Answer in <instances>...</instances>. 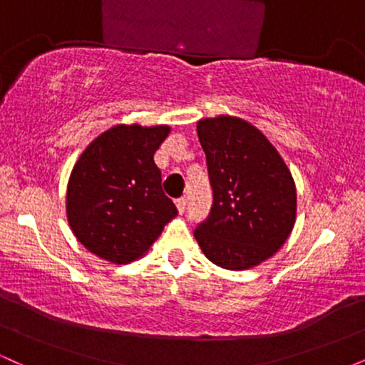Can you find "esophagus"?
<instances>
[{"mask_svg": "<svg viewBox=\"0 0 365 365\" xmlns=\"http://www.w3.org/2000/svg\"><path fill=\"white\" fill-rule=\"evenodd\" d=\"M175 204H177V209H178V212H183V211H185V206H187V200H185V197H180V199L175 200Z\"/></svg>", "mask_w": 365, "mask_h": 365, "instance_id": "1", "label": "esophagus"}]
</instances>
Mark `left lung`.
Segmentation results:
<instances>
[{
    "label": "left lung",
    "mask_w": 365,
    "mask_h": 365,
    "mask_svg": "<svg viewBox=\"0 0 365 365\" xmlns=\"http://www.w3.org/2000/svg\"><path fill=\"white\" fill-rule=\"evenodd\" d=\"M212 207L194 237L211 262L242 271L269 259L292 233L297 188L283 158L259 128L221 115L197 123Z\"/></svg>",
    "instance_id": "8db88e82"
}]
</instances>
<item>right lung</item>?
<instances>
[{
    "label": "right lung",
    "instance_id": "obj_1",
    "mask_svg": "<svg viewBox=\"0 0 365 365\" xmlns=\"http://www.w3.org/2000/svg\"><path fill=\"white\" fill-rule=\"evenodd\" d=\"M168 133V125H116L96 137L75 163L66 217L89 252L115 264L135 261L177 216L154 163Z\"/></svg>",
    "mask_w": 365,
    "mask_h": 365
}]
</instances>
